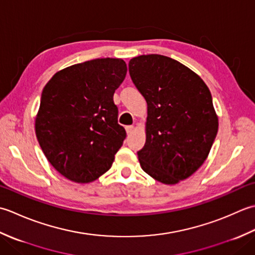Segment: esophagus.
I'll return each instance as SVG.
<instances>
[{"instance_id": "34e87169", "label": "esophagus", "mask_w": 255, "mask_h": 255, "mask_svg": "<svg viewBox=\"0 0 255 255\" xmlns=\"http://www.w3.org/2000/svg\"><path fill=\"white\" fill-rule=\"evenodd\" d=\"M126 129H127V133H128V134H131V133L133 132L134 127H133V126H128V127L126 128Z\"/></svg>"}]
</instances>
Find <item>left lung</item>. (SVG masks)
<instances>
[{
	"instance_id": "1",
	"label": "left lung",
	"mask_w": 255,
	"mask_h": 255,
	"mask_svg": "<svg viewBox=\"0 0 255 255\" xmlns=\"http://www.w3.org/2000/svg\"><path fill=\"white\" fill-rule=\"evenodd\" d=\"M128 71L147 103L139 165L159 183L178 184L204 164L216 138L209 88L188 67L162 55L135 57Z\"/></svg>"
}]
</instances>
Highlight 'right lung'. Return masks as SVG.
<instances>
[{"instance_id": "obj_1", "label": "right lung", "mask_w": 255, "mask_h": 255, "mask_svg": "<svg viewBox=\"0 0 255 255\" xmlns=\"http://www.w3.org/2000/svg\"><path fill=\"white\" fill-rule=\"evenodd\" d=\"M120 58H98L57 71L44 87L35 133L51 166L88 184L111 168L126 129L113 95L127 76Z\"/></svg>"}]
</instances>
